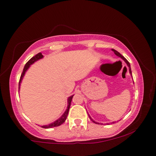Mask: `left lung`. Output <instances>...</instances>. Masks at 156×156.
Returning a JSON list of instances; mask_svg holds the SVG:
<instances>
[{
  "mask_svg": "<svg viewBox=\"0 0 156 156\" xmlns=\"http://www.w3.org/2000/svg\"><path fill=\"white\" fill-rule=\"evenodd\" d=\"M112 51H113V52H114V53H115V54L116 55H117V56H118V57H120V58H122V59L123 60H124V61H125V62H126V64H127V66H128V67H129V73H130V74H132V71H131V67H130V64H129V62H128V61H127V60L126 59H125V58L124 57H123V56H122V55H120V53L118 52V51H116L115 50H113V49H112ZM89 117H90V119H91V120H92V122H94V123H97V122H95L94 121V120H93L92 119V118H90V115H89Z\"/></svg>",
  "mask_w": 156,
  "mask_h": 156,
  "instance_id": "8db88e82",
  "label": "left lung"
}]
</instances>
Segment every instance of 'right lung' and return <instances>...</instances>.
<instances>
[{"label":"right lung","instance_id":"obj_1","mask_svg":"<svg viewBox=\"0 0 156 156\" xmlns=\"http://www.w3.org/2000/svg\"><path fill=\"white\" fill-rule=\"evenodd\" d=\"M43 55H42V53L41 52H39L37 55L34 56L33 57L31 58V59H30L29 61L27 62V63L25 64L24 68V69H23L22 75H21V76H20V82H19V89H20V83H21V81H22V78L24 77L25 72H26L27 69H29V67L30 66V65L32 64L33 63H34L35 62L37 61V60L40 59H41V58H43ZM73 95H72V96L69 97V99H68V106H67V109L66 110V111H65V113H64V114L62 115L61 118H59V119H58L57 120H56L55 122L51 123V124H50V125H44V126H41V127H43V128H52V127H58V126H59V125H61L62 124H63V123L65 122V120H66V119L67 115H68V113H69V108H70L71 100H72V98H73Z\"/></svg>","mask_w":156,"mask_h":156}]
</instances>
